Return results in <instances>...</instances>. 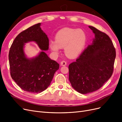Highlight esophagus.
Masks as SVG:
<instances>
[{
	"instance_id": "esophagus-1",
	"label": "esophagus",
	"mask_w": 122,
	"mask_h": 122,
	"mask_svg": "<svg viewBox=\"0 0 122 122\" xmlns=\"http://www.w3.org/2000/svg\"><path fill=\"white\" fill-rule=\"evenodd\" d=\"M61 66H66L67 65V62L65 61H62L60 63Z\"/></svg>"
}]
</instances>
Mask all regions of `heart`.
<instances>
[{
  "mask_svg": "<svg viewBox=\"0 0 122 122\" xmlns=\"http://www.w3.org/2000/svg\"><path fill=\"white\" fill-rule=\"evenodd\" d=\"M87 41V35L84 30L64 28L56 33L55 41H50L49 46L55 54L59 53L61 48H64L66 55L74 58L81 53Z\"/></svg>",
  "mask_w": 122,
  "mask_h": 122,
  "instance_id": "obj_1",
  "label": "heart"
}]
</instances>
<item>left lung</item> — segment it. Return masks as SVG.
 <instances>
[{
  "instance_id": "1",
  "label": "left lung",
  "mask_w": 122,
  "mask_h": 122,
  "mask_svg": "<svg viewBox=\"0 0 122 122\" xmlns=\"http://www.w3.org/2000/svg\"><path fill=\"white\" fill-rule=\"evenodd\" d=\"M89 27L95 34L93 43L69 65L72 87L83 94L97 91L109 80L116 58V50L109 36L93 26Z\"/></svg>"
}]
</instances>
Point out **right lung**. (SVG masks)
Segmentation results:
<instances>
[{
    "label": "right lung",
    "mask_w": 122,
    "mask_h": 122,
    "mask_svg": "<svg viewBox=\"0 0 122 122\" xmlns=\"http://www.w3.org/2000/svg\"><path fill=\"white\" fill-rule=\"evenodd\" d=\"M40 25L36 24L20 33L10 47L8 55L13 80L24 91L34 93H41L48 88L59 68V64L44 51L32 59L24 54V45L30 41L35 42L42 50L48 49L49 39Z\"/></svg>",
    "instance_id": "1"
}]
</instances>
